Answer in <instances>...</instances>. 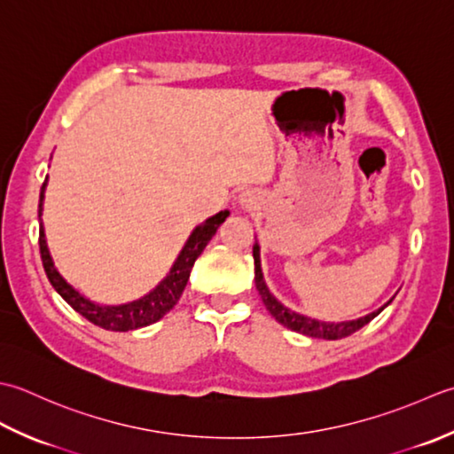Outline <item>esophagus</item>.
<instances>
[{"instance_id":"1","label":"esophagus","mask_w":454,"mask_h":454,"mask_svg":"<svg viewBox=\"0 0 454 454\" xmlns=\"http://www.w3.org/2000/svg\"><path fill=\"white\" fill-rule=\"evenodd\" d=\"M239 201H240V206H248V203H251L253 200H251V196H248V193H240Z\"/></svg>"}]
</instances>
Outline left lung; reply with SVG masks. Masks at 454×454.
Wrapping results in <instances>:
<instances>
[{
	"label": "left lung",
	"instance_id": "1",
	"mask_svg": "<svg viewBox=\"0 0 454 454\" xmlns=\"http://www.w3.org/2000/svg\"><path fill=\"white\" fill-rule=\"evenodd\" d=\"M253 256H254V284H256V290H258V294H261V298L266 305V309L270 311V316L278 323H282L284 327H288L295 333H301V335H308L313 339H327V340H337V339L348 337V335H353L355 331H358L360 327H364L366 323L372 321L378 313H380L384 308H387V305H390L394 300L392 298L390 301L384 303L380 309H376L372 313H368V316L353 319V321L335 323V321L311 319L308 316H301V313H298V311H292L290 308H286V305L276 300L270 294V290H268L264 276H262V268H261V247H258V243H254V247H253Z\"/></svg>",
	"mask_w": 454,
	"mask_h": 454
}]
</instances>
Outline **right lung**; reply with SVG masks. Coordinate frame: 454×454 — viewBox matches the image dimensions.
I'll return each mask as SVG.
<instances>
[{
    "label": "right lung",
    "instance_id": "right-lung-1",
    "mask_svg": "<svg viewBox=\"0 0 454 454\" xmlns=\"http://www.w3.org/2000/svg\"><path fill=\"white\" fill-rule=\"evenodd\" d=\"M46 180L43 184L41 198H39V247H41V258H43L46 278H49L52 288L62 295V300L67 301L72 309H76L82 317H86L90 323H94V325L107 331H133L162 319L166 313L178 303L180 295L190 280V272H192L193 262H196V258L203 253V248L207 247L211 237L217 233V227L229 217L227 209L219 211V214L206 219L201 225L193 229L192 235L186 240V245L182 247L178 258L174 261L170 272L166 274V278L156 286L154 290L145 294L143 298L129 303H121V305H101L84 298L78 290H74L72 286L62 278L60 272L57 270V266L52 262L49 247H46L44 227L41 219Z\"/></svg>",
    "mask_w": 454,
    "mask_h": 454
}]
</instances>
